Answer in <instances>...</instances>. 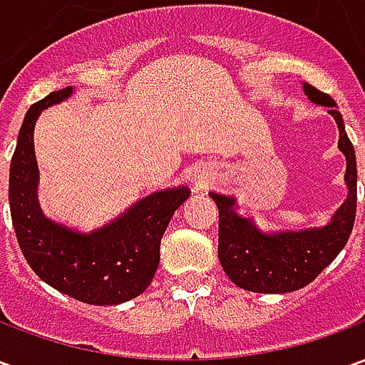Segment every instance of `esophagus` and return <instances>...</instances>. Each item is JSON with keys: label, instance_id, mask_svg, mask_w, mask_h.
<instances>
[{"label": "esophagus", "instance_id": "esophagus-1", "mask_svg": "<svg viewBox=\"0 0 365 365\" xmlns=\"http://www.w3.org/2000/svg\"><path fill=\"white\" fill-rule=\"evenodd\" d=\"M211 185V178L207 174H197L193 178V190L195 191H203Z\"/></svg>", "mask_w": 365, "mask_h": 365}]
</instances>
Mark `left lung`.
Here are the masks:
<instances>
[{
    "label": "left lung",
    "instance_id": "1",
    "mask_svg": "<svg viewBox=\"0 0 365 365\" xmlns=\"http://www.w3.org/2000/svg\"><path fill=\"white\" fill-rule=\"evenodd\" d=\"M305 96L329 107L338 125V148L346 156L348 197L324 227L266 232L250 217L237 213V199L211 191L219 207V260L229 279L254 293H289L313 282L344 248L356 219V154L334 99L303 83Z\"/></svg>",
    "mask_w": 365,
    "mask_h": 365
}]
</instances>
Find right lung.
I'll return each instance as SVG.
<instances>
[{
  "label": "right lung",
  "instance_id": "add662e5",
  "mask_svg": "<svg viewBox=\"0 0 365 365\" xmlns=\"http://www.w3.org/2000/svg\"><path fill=\"white\" fill-rule=\"evenodd\" d=\"M72 93V88L52 91L25 115L9 168L13 229L29 266L51 287L90 305H119L150 285L160 264V240L191 191L185 185L154 191L91 232L46 217L36 195L33 133L43 109Z\"/></svg>",
  "mask_w": 365,
  "mask_h": 365
}]
</instances>
